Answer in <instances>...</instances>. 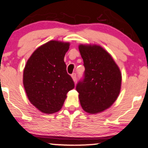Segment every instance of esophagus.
I'll use <instances>...</instances> for the list:
<instances>
[{
  "label": "esophagus",
  "instance_id": "esophagus-1",
  "mask_svg": "<svg viewBox=\"0 0 148 148\" xmlns=\"http://www.w3.org/2000/svg\"><path fill=\"white\" fill-rule=\"evenodd\" d=\"M72 78L73 80H74V82H76V75L75 73H74V74H72Z\"/></svg>",
  "mask_w": 148,
  "mask_h": 148
}]
</instances>
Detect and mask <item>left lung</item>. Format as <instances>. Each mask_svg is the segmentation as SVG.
Masks as SVG:
<instances>
[{
  "mask_svg": "<svg viewBox=\"0 0 148 148\" xmlns=\"http://www.w3.org/2000/svg\"><path fill=\"white\" fill-rule=\"evenodd\" d=\"M78 49L85 68L83 81L76 85L80 105L87 113L103 112L120 93V70L112 56L99 45L80 44Z\"/></svg>",
  "mask_w": 148,
  "mask_h": 148,
  "instance_id": "left-lung-1",
  "label": "left lung"
}]
</instances>
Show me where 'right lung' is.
<instances>
[{
	"instance_id": "right-lung-1",
	"label": "right lung",
	"mask_w": 148,
	"mask_h": 148,
	"mask_svg": "<svg viewBox=\"0 0 148 148\" xmlns=\"http://www.w3.org/2000/svg\"><path fill=\"white\" fill-rule=\"evenodd\" d=\"M70 44L51 40L38 47L24 69L23 85L30 102L44 113L59 111L74 88L64 62Z\"/></svg>"
}]
</instances>
